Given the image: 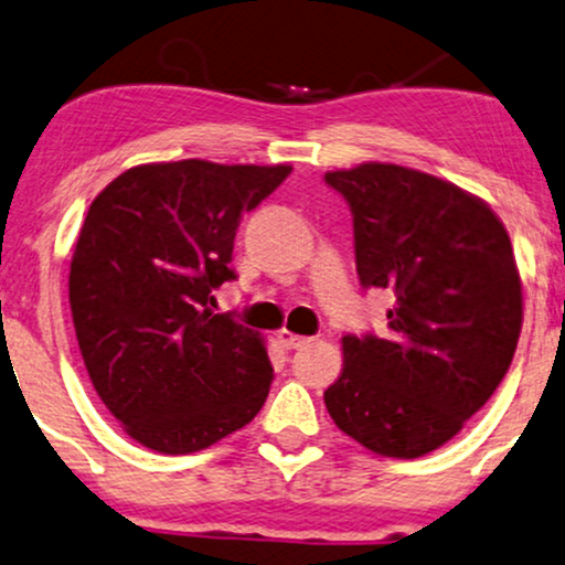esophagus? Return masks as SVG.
I'll list each match as a JSON object with an SVG mask.
<instances>
[{"instance_id":"1","label":"esophagus","mask_w":565,"mask_h":565,"mask_svg":"<svg viewBox=\"0 0 565 565\" xmlns=\"http://www.w3.org/2000/svg\"><path fill=\"white\" fill-rule=\"evenodd\" d=\"M278 341H281V344L287 349H302V347L310 344L312 339H307V335H297V333H291V331H287V328H284V331H278Z\"/></svg>"}]
</instances>
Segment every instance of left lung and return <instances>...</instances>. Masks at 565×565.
I'll list each match as a JSON object with an SVG mask.
<instances>
[{"label": "left lung", "mask_w": 565, "mask_h": 565, "mask_svg": "<svg viewBox=\"0 0 565 565\" xmlns=\"http://www.w3.org/2000/svg\"><path fill=\"white\" fill-rule=\"evenodd\" d=\"M354 218L362 287L394 291L385 335H344L323 394L339 430L391 459L440 448L509 373L521 278L503 221L484 200L398 163L326 171Z\"/></svg>", "instance_id": "1"}]
</instances>
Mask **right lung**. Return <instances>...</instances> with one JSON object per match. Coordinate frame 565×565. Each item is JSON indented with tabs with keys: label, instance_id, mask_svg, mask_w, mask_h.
<instances>
[{
	"label": "right lung",
	"instance_id": "add662e5",
	"mask_svg": "<svg viewBox=\"0 0 565 565\" xmlns=\"http://www.w3.org/2000/svg\"><path fill=\"white\" fill-rule=\"evenodd\" d=\"M289 163H140L98 192L70 263V307L93 388L151 451L195 454L266 402V341L226 312L239 218Z\"/></svg>",
	"mask_w": 565,
	"mask_h": 565
}]
</instances>
